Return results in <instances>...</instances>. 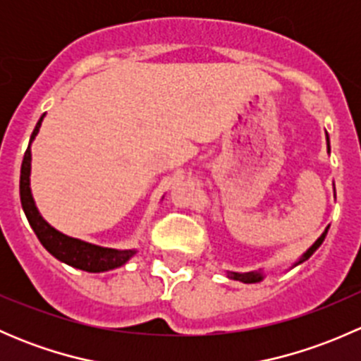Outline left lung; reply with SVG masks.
<instances>
[{"label":"left lung","instance_id":"1","mask_svg":"<svg viewBox=\"0 0 361 361\" xmlns=\"http://www.w3.org/2000/svg\"><path fill=\"white\" fill-rule=\"evenodd\" d=\"M326 147H329V152H330V141H329V134H326ZM326 232H329V227H326V231L323 232L322 235H319L318 238V241L314 243V245L311 246V248H309L307 251H305L304 255H302V258L298 262H295L293 264V267L295 265H298V264H302V262H305L307 260L309 257H311L312 253H314L316 250L319 248V246H322V243L325 241V235H326ZM228 274V278L231 279H235V281H241V283H258V281H262V279H264V274H262V272H227Z\"/></svg>","mask_w":361,"mask_h":361}]
</instances>
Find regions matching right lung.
<instances>
[{
  "instance_id": "add662e5",
  "label": "right lung",
  "mask_w": 361,
  "mask_h": 361,
  "mask_svg": "<svg viewBox=\"0 0 361 361\" xmlns=\"http://www.w3.org/2000/svg\"><path fill=\"white\" fill-rule=\"evenodd\" d=\"M43 116H45V113L39 116L38 123L32 130L29 147L23 159V167H20V202H23V209L25 216H27L29 225L35 231L36 238L39 239L43 248L49 251L50 255H54L57 260L64 262L71 267L82 269V271L87 272H104L120 267L136 253V250L103 248V246H96L90 245V243L80 241V239L69 238L63 232L56 231L52 225L47 224L42 214H39L35 199H32L31 187H29V174H31V143L36 134H38L39 127H42Z\"/></svg>"
}]
</instances>
